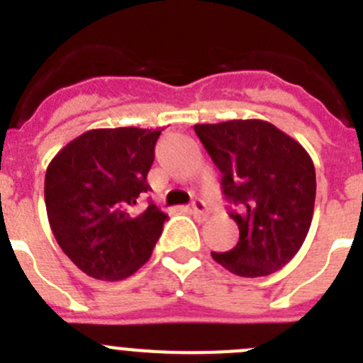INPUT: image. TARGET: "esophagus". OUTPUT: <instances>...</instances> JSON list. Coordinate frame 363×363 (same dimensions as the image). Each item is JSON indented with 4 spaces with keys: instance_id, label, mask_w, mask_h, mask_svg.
<instances>
[{
    "instance_id": "34e87169",
    "label": "esophagus",
    "mask_w": 363,
    "mask_h": 363,
    "mask_svg": "<svg viewBox=\"0 0 363 363\" xmlns=\"http://www.w3.org/2000/svg\"><path fill=\"white\" fill-rule=\"evenodd\" d=\"M191 213L194 214V218H198L200 221H203L205 218H207V205H205L201 200H196L194 203H192Z\"/></svg>"
}]
</instances>
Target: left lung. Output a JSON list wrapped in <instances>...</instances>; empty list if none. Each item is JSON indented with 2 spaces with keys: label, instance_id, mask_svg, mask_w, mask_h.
I'll list each match as a JSON object with an SVG mask.
<instances>
[{
  "label": "left lung",
  "instance_id": "obj_1",
  "mask_svg": "<svg viewBox=\"0 0 363 363\" xmlns=\"http://www.w3.org/2000/svg\"><path fill=\"white\" fill-rule=\"evenodd\" d=\"M221 172V191L236 209L240 240L211 252L221 267L243 278L267 277L289 264L309 233L316 172L307 150L262 120L194 125Z\"/></svg>",
  "mask_w": 363,
  "mask_h": 363
}]
</instances>
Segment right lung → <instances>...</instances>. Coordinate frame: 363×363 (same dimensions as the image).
Wrapping results in <instances>:
<instances>
[{
  "label": "right lung",
  "mask_w": 363,
  "mask_h": 363,
  "mask_svg": "<svg viewBox=\"0 0 363 363\" xmlns=\"http://www.w3.org/2000/svg\"><path fill=\"white\" fill-rule=\"evenodd\" d=\"M162 130H86L54 156L45 174V205L54 238L76 267L96 280L129 278L145 264L167 214L149 201L147 174Z\"/></svg>",
  "instance_id": "1"
}]
</instances>
